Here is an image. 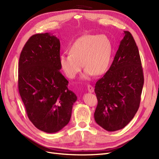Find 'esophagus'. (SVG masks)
Here are the masks:
<instances>
[{"instance_id":"obj_1","label":"esophagus","mask_w":159,"mask_h":159,"mask_svg":"<svg viewBox=\"0 0 159 159\" xmlns=\"http://www.w3.org/2000/svg\"><path fill=\"white\" fill-rule=\"evenodd\" d=\"M88 90L89 93H93L94 91V88L91 85H88Z\"/></svg>"}]
</instances>
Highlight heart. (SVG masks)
Segmentation results:
<instances>
[{
    "label": "heart",
    "instance_id": "heart-1",
    "mask_svg": "<svg viewBox=\"0 0 159 159\" xmlns=\"http://www.w3.org/2000/svg\"><path fill=\"white\" fill-rule=\"evenodd\" d=\"M113 54V45L105 35L85 34L78 38L70 48V54H62L59 62L67 78L74 79L84 66L82 78L101 75L107 70Z\"/></svg>",
    "mask_w": 159,
    "mask_h": 159
}]
</instances>
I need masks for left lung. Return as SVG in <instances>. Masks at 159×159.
Listing matches in <instances>:
<instances>
[{"label": "left lung", "instance_id": "8db88e82", "mask_svg": "<svg viewBox=\"0 0 159 159\" xmlns=\"http://www.w3.org/2000/svg\"><path fill=\"white\" fill-rule=\"evenodd\" d=\"M123 34L111 66L95 86L98 103L94 119L107 131L121 129L133 119L140 105L144 84L135 41L129 31Z\"/></svg>", "mask_w": 159, "mask_h": 159}]
</instances>
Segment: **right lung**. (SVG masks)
Wrapping results in <instances>:
<instances>
[{"mask_svg": "<svg viewBox=\"0 0 159 159\" xmlns=\"http://www.w3.org/2000/svg\"><path fill=\"white\" fill-rule=\"evenodd\" d=\"M60 40L46 32L31 36L21 52L18 90L28 118L48 133L68 124L76 95L60 70Z\"/></svg>", "mask_w": 159, "mask_h": 159, "instance_id": "add662e5", "label": "right lung"}]
</instances>
